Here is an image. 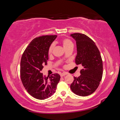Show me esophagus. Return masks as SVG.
<instances>
[{"mask_svg":"<svg viewBox=\"0 0 120 120\" xmlns=\"http://www.w3.org/2000/svg\"><path fill=\"white\" fill-rule=\"evenodd\" d=\"M67 75V73H64H64H61L60 74V76L61 77L65 76V75Z\"/></svg>","mask_w":120,"mask_h":120,"instance_id":"34e87169","label":"esophagus"}]
</instances>
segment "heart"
Returning a JSON list of instances; mask_svg holds the SVG:
<instances>
[{
	"instance_id": "heart-1",
	"label": "heart",
	"mask_w": 120,
	"mask_h": 120,
	"mask_svg": "<svg viewBox=\"0 0 120 120\" xmlns=\"http://www.w3.org/2000/svg\"><path fill=\"white\" fill-rule=\"evenodd\" d=\"M61 42L62 44V45H63L64 48H65V49H67V48H68L70 46H73V43H72V41L71 40L69 39V38H64L63 40H62ZM54 47V43H52L51 45H50L49 48L48 49V53L49 54H50L53 52Z\"/></svg>"
}]
</instances>
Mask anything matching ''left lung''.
Masks as SVG:
<instances>
[{
	"instance_id": "1",
	"label": "left lung",
	"mask_w": 120,
	"mask_h": 120,
	"mask_svg": "<svg viewBox=\"0 0 120 120\" xmlns=\"http://www.w3.org/2000/svg\"><path fill=\"white\" fill-rule=\"evenodd\" d=\"M71 36L76 41L75 64L83 66L80 76L74 77L71 89L78 96L90 95L96 90L102 80L103 62L100 52L95 43L85 34L74 33Z\"/></svg>"
}]
</instances>
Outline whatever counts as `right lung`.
<instances>
[{
    "mask_svg": "<svg viewBox=\"0 0 120 120\" xmlns=\"http://www.w3.org/2000/svg\"><path fill=\"white\" fill-rule=\"evenodd\" d=\"M56 35L40 36L32 40L22 56L20 75L27 92L38 99L48 98L55 93L60 76L58 73L43 76L41 71L48 60V49Z\"/></svg>",
    "mask_w": 120,
    "mask_h": 120,
    "instance_id": "obj_1",
    "label": "right lung"
}]
</instances>
